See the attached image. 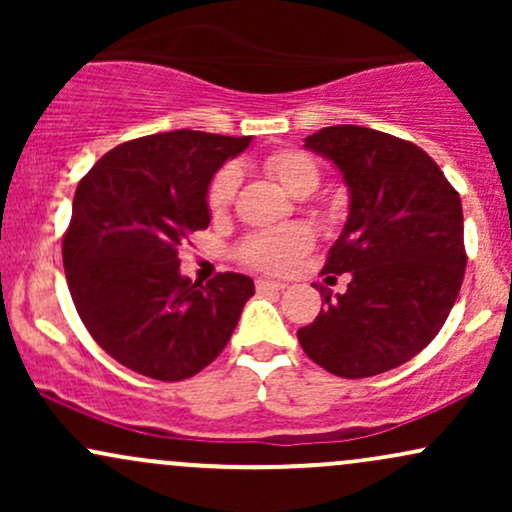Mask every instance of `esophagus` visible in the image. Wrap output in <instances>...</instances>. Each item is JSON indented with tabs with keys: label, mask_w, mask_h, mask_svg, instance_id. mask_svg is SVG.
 Wrapping results in <instances>:
<instances>
[{
	"label": "esophagus",
	"mask_w": 512,
	"mask_h": 512,
	"mask_svg": "<svg viewBox=\"0 0 512 512\" xmlns=\"http://www.w3.org/2000/svg\"><path fill=\"white\" fill-rule=\"evenodd\" d=\"M255 286H257V291H260V293L284 291L286 289V284H281V281H272V279H257Z\"/></svg>",
	"instance_id": "1"
}]
</instances>
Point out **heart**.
<instances>
[{
	"label": "heart",
	"instance_id": "1",
	"mask_svg": "<svg viewBox=\"0 0 512 512\" xmlns=\"http://www.w3.org/2000/svg\"><path fill=\"white\" fill-rule=\"evenodd\" d=\"M264 170L272 178H276L286 190L298 195V192H313L320 173H317V163L303 151H274L264 158ZM238 173L236 168L226 166L211 180L207 202L211 211H221L231 204L236 195ZM313 245V233L303 223H291V226L267 228V231H257L243 240L238 248L240 262L257 272L281 274L291 269L301 255L310 250Z\"/></svg>",
	"mask_w": 512,
	"mask_h": 512
}]
</instances>
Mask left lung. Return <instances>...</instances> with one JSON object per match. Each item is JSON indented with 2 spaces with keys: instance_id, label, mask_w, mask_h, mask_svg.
Instances as JSON below:
<instances>
[{
  "instance_id": "8db88e82",
  "label": "left lung",
  "mask_w": 512,
  "mask_h": 512,
  "mask_svg": "<svg viewBox=\"0 0 512 512\" xmlns=\"http://www.w3.org/2000/svg\"><path fill=\"white\" fill-rule=\"evenodd\" d=\"M305 146L349 187L322 272L351 281L337 296L320 289L325 310L298 342L339 378H370L414 358L448 320L467 267L462 202L424 149L378 129L322 127Z\"/></svg>"
}]
</instances>
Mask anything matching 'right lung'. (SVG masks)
<instances>
[{
    "mask_svg": "<svg viewBox=\"0 0 512 512\" xmlns=\"http://www.w3.org/2000/svg\"><path fill=\"white\" fill-rule=\"evenodd\" d=\"M250 142L195 129L149 134L108 151L76 187L62 238L69 293L96 344L134 373L163 383L197 375L255 293L236 272L190 281L178 257L209 226L214 173Z\"/></svg>",
    "mask_w": 512,
    "mask_h": 512,
    "instance_id": "add662e5",
    "label": "right lung"
}]
</instances>
